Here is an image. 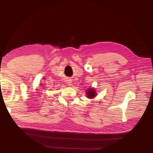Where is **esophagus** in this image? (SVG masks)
I'll list each match as a JSON object with an SVG mask.
<instances>
[{"mask_svg": "<svg viewBox=\"0 0 153 153\" xmlns=\"http://www.w3.org/2000/svg\"><path fill=\"white\" fill-rule=\"evenodd\" d=\"M66 82L67 83V84H68V85H69V86L71 85L72 82H71V79H69V78H68V79H66Z\"/></svg>", "mask_w": 153, "mask_h": 153, "instance_id": "1", "label": "esophagus"}]
</instances>
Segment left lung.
Listing matches in <instances>:
<instances>
[{"instance_id":"obj_1","label":"left lung","mask_w":153,"mask_h":153,"mask_svg":"<svg viewBox=\"0 0 153 153\" xmlns=\"http://www.w3.org/2000/svg\"><path fill=\"white\" fill-rule=\"evenodd\" d=\"M86 95L87 98L89 99H92L95 98L97 96V92L96 91V89L93 87H89L88 88L86 91Z\"/></svg>"}]
</instances>
